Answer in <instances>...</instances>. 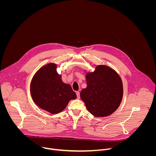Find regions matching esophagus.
<instances>
[{
    "mask_svg": "<svg viewBox=\"0 0 156 156\" xmlns=\"http://www.w3.org/2000/svg\"><path fill=\"white\" fill-rule=\"evenodd\" d=\"M76 96H77V98H78V99H80V92L77 91V92L76 93Z\"/></svg>",
    "mask_w": 156,
    "mask_h": 156,
    "instance_id": "1",
    "label": "esophagus"
}]
</instances>
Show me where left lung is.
Masks as SVG:
<instances>
[{
	"label": "left lung",
	"instance_id": "1",
	"mask_svg": "<svg viewBox=\"0 0 156 156\" xmlns=\"http://www.w3.org/2000/svg\"><path fill=\"white\" fill-rule=\"evenodd\" d=\"M86 79L87 87L81 90L80 97L89 112L96 117L114 113L123 94L122 81L117 72L108 66L99 65L94 72L86 73Z\"/></svg>",
	"mask_w": 156,
	"mask_h": 156
}]
</instances>
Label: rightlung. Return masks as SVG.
I'll return each instance as SVG.
<instances>
[{"label":"right lung","instance_id":"right-lung-1","mask_svg":"<svg viewBox=\"0 0 156 156\" xmlns=\"http://www.w3.org/2000/svg\"><path fill=\"white\" fill-rule=\"evenodd\" d=\"M57 65L49 63L43 65L33 76L30 94L33 102L41 108L52 114L63 111L76 95L69 84L62 81L57 72Z\"/></svg>","mask_w":156,"mask_h":156}]
</instances>
